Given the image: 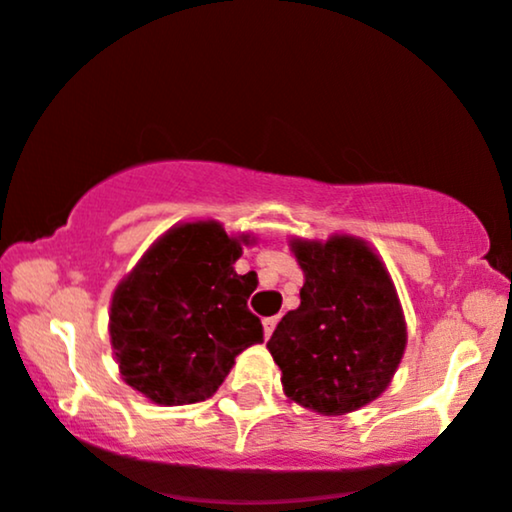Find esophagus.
I'll use <instances>...</instances> for the list:
<instances>
[{"mask_svg": "<svg viewBox=\"0 0 512 512\" xmlns=\"http://www.w3.org/2000/svg\"><path fill=\"white\" fill-rule=\"evenodd\" d=\"M275 326H278V316L263 318V335H266V338H270V335H273Z\"/></svg>", "mask_w": 512, "mask_h": 512, "instance_id": "esophagus-1", "label": "esophagus"}]
</instances>
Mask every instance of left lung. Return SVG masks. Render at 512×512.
<instances>
[{"label":"left lung","mask_w":512,"mask_h":512,"mask_svg":"<svg viewBox=\"0 0 512 512\" xmlns=\"http://www.w3.org/2000/svg\"><path fill=\"white\" fill-rule=\"evenodd\" d=\"M304 270L302 304L268 340L282 390L318 414H347L390 386L407 345L402 306L386 266L364 239H292Z\"/></svg>","instance_id":"8db88e82"}]
</instances>
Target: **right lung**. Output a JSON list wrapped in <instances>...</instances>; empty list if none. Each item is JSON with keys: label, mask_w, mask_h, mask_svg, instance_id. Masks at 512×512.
I'll list each match as a JSON object with an SVG mask.
<instances>
[{"label": "right lung", "mask_w": 512, "mask_h": 512, "mask_svg": "<svg viewBox=\"0 0 512 512\" xmlns=\"http://www.w3.org/2000/svg\"><path fill=\"white\" fill-rule=\"evenodd\" d=\"M249 234L230 237L215 220L172 227L119 282L110 340L126 386L155 405L210 398L246 347L263 342L246 306L256 273L234 263Z\"/></svg>", "instance_id": "1"}]
</instances>
